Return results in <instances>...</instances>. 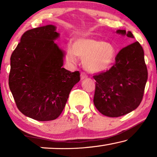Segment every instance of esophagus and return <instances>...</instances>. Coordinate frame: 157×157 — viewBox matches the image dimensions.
I'll return each instance as SVG.
<instances>
[{
    "label": "esophagus",
    "mask_w": 157,
    "mask_h": 157,
    "mask_svg": "<svg viewBox=\"0 0 157 157\" xmlns=\"http://www.w3.org/2000/svg\"><path fill=\"white\" fill-rule=\"evenodd\" d=\"M87 77H88V76H87V74H86V73H84V72H81V80L86 78Z\"/></svg>",
    "instance_id": "obj_1"
}]
</instances>
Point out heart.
I'll use <instances>...</instances> for the list:
<instances>
[{
  "mask_svg": "<svg viewBox=\"0 0 157 157\" xmlns=\"http://www.w3.org/2000/svg\"><path fill=\"white\" fill-rule=\"evenodd\" d=\"M76 56L83 59L84 68L90 72H101L112 65L116 48L112 44L95 38H82L75 40L66 52V59L75 63Z\"/></svg>",
  "mask_w": 157,
  "mask_h": 157,
  "instance_id": "b5f03b06",
  "label": "heart"
}]
</instances>
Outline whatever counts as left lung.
<instances>
[{
  "label": "left lung",
  "instance_id": "1",
  "mask_svg": "<svg viewBox=\"0 0 157 157\" xmlns=\"http://www.w3.org/2000/svg\"><path fill=\"white\" fill-rule=\"evenodd\" d=\"M117 32L134 38L131 31ZM147 78L142 46L138 41L128 45L118 53L110 69L94 76L96 81L94 97L96 108L109 117L131 112L142 101Z\"/></svg>",
  "mask_w": 157,
  "mask_h": 157
}]
</instances>
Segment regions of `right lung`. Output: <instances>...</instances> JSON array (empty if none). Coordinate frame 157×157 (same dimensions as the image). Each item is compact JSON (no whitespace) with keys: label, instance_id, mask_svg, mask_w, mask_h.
Listing matches in <instances>:
<instances>
[{"label":"right lung","instance_id":"obj_1","mask_svg":"<svg viewBox=\"0 0 157 157\" xmlns=\"http://www.w3.org/2000/svg\"><path fill=\"white\" fill-rule=\"evenodd\" d=\"M53 25L25 31L10 56L8 84L18 110L37 121L54 120L63 111L79 71L62 68L64 53L54 43Z\"/></svg>","mask_w":157,"mask_h":157}]
</instances>
